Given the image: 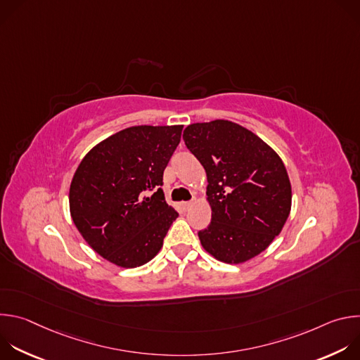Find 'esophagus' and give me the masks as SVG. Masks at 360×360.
<instances>
[{
	"label": "esophagus",
	"mask_w": 360,
	"mask_h": 360,
	"mask_svg": "<svg viewBox=\"0 0 360 360\" xmlns=\"http://www.w3.org/2000/svg\"><path fill=\"white\" fill-rule=\"evenodd\" d=\"M193 202H195V199H192V200H189V202H184V208H185V210H189V208H192Z\"/></svg>",
	"instance_id": "1"
}]
</instances>
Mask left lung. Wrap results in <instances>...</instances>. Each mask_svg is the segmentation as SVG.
Listing matches in <instances>:
<instances>
[{"mask_svg": "<svg viewBox=\"0 0 360 360\" xmlns=\"http://www.w3.org/2000/svg\"><path fill=\"white\" fill-rule=\"evenodd\" d=\"M186 148L207 172L212 219L198 236L210 255L243 264L281 233L292 207V188L278 153L239 124L215 120L191 124Z\"/></svg>", "mask_w": 360, "mask_h": 360, "instance_id": "8db88e82", "label": "left lung"}]
</instances>
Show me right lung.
Listing matches in <instances>:
<instances>
[{
    "label": "right lung",
    "mask_w": 360,
    "mask_h": 360,
    "mask_svg": "<svg viewBox=\"0 0 360 360\" xmlns=\"http://www.w3.org/2000/svg\"><path fill=\"white\" fill-rule=\"evenodd\" d=\"M184 125H138L96 143L70 186L71 218L86 243L121 268L149 262L178 218L162 189Z\"/></svg>",
    "instance_id": "right-lung-1"
}]
</instances>
